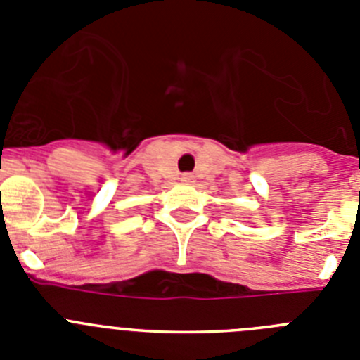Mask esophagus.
<instances>
[{
	"instance_id": "34e87169",
	"label": "esophagus",
	"mask_w": 360,
	"mask_h": 360,
	"mask_svg": "<svg viewBox=\"0 0 360 360\" xmlns=\"http://www.w3.org/2000/svg\"><path fill=\"white\" fill-rule=\"evenodd\" d=\"M180 180H182L184 184H191L193 180H195V176H193L191 173H186V174H182V178H180Z\"/></svg>"
}]
</instances>
